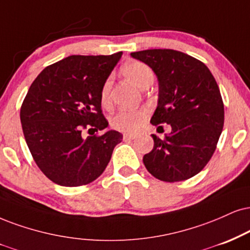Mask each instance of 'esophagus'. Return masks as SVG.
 Returning a JSON list of instances; mask_svg holds the SVG:
<instances>
[{
    "label": "esophagus",
    "instance_id": "1",
    "mask_svg": "<svg viewBox=\"0 0 250 250\" xmlns=\"http://www.w3.org/2000/svg\"><path fill=\"white\" fill-rule=\"evenodd\" d=\"M123 138H124V140H134L137 138V135L133 133H125L123 135Z\"/></svg>",
    "mask_w": 250,
    "mask_h": 250
}]
</instances>
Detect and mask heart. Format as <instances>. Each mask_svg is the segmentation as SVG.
I'll use <instances>...</instances> for the list:
<instances>
[{"instance_id":"1","label":"heart","mask_w":250,"mask_h":250,"mask_svg":"<svg viewBox=\"0 0 250 250\" xmlns=\"http://www.w3.org/2000/svg\"><path fill=\"white\" fill-rule=\"evenodd\" d=\"M122 73L138 88L146 89L154 81V73L148 64L141 61H130L122 67ZM111 78L104 81L101 89V102L104 106L110 104ZM148 116V110L141 107L134 110H120L111 119V125L116 130L122 132H134L140 127L144 120Z\"/></svg>"}]
</instances>
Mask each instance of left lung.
<instances>
[{"mask_svg":"<svg viewBox=\"0 0 250 250\" xmlns=\"http://www.w3.org/2000/svg\"><path fill=\"white\" fill-rule=\"evenodd\" d=\"M131 57L148 64L158 78L150 123L171 126L163 139L152 134L154 147L144 155L145 167L165 182L195 176L210 161L224 127V103L213 75L202 61L178 51L145 50Z\"/></svg>","mask_w":250,"mask_h":250,"instance_id":"1","label":"left lung"}]
</instances>
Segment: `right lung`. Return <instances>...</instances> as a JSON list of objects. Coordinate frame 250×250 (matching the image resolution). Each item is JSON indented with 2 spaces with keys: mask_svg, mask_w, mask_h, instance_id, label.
Instances as JSON below:
<instances>
[{
  "mask_svg": "<svg viewBox=\"0 0 250 250\" xmlns=\"http://www.w3.org/2000/svg\"><path fill=\"white\" fill-rule=\"evenodd\" d=\"M122 54L64 58L46 67L24 98L21 123L27 147L40 170L59 186L91 183L122 143L123 134L113 130L82 137L83 128L102 131L109 125L101 110V89Z\"/></svg>",
  "mask_w": 250,
  "mask_h": 250,
  "instance_id": "1",
  "label": "right lung"
}]
</instances>
